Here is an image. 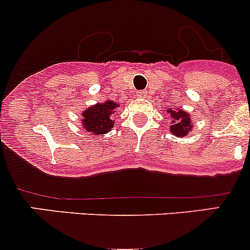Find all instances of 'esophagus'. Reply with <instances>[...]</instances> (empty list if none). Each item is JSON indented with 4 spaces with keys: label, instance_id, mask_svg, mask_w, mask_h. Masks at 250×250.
I'll list each match as a JSON object with an SVG mask.
<instances>
[{
    "label": "esophagus",
    "instance_id": "34e87169",
    "mask_svg": "<svg viewBox=\"0 0 250 250\" xmlns=\"http://www.w3.org/2000/svg\"><path fill=\"white\" fill-rule=\"evenodd\" d=\"M137 95L139 98H145L146 95H147V92H146V90H140V92H138Z\"/></svg>",
    "mask_w": 250,
    "mask_h": 250
}]
</instances>
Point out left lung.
I'll return each instance as SVG.
<instances>
[{
	"label": "left lung",
	"mask_w": 250,
	"mask_h": 250,
	"mask_svg": "<svg viewBox=\"0 0 250 250\" xmlns=\"http://www.w3.org/2000/svg\"><path fill=\"white\" fill-rule=\"evenodd\" d=\"M167 113H169L170 120H172L169 132L173 135L178 138H184L188 137L192 132L195 125H192L191 122V116L188 111L183 110L181 107H173V109H168Z\"/></svg>",
	"instance_id": "obj_1"
}]
</instances>
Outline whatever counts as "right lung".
I'll use <instances>...</instances> for the list:
<instances>
[{
	"label": "right lung",
	"mask_w": 250,
	"mask_h": 250,
	"mask_svg": "<svg viewBox=\"0 0 250 250\" xmlns=\"http://www.w3.org/2000/svg\"><path fill=\"white\" fill-rule=\"evenodd\" d=\"M120 104L106 100L104 103H97L95 105L87 107L81 113L82 127L90 135L106 134L115 125V121L111 116L117 111Z\"/></svg>",
	"instance_id": "add662e5"
}]
</instances>
